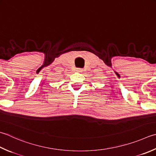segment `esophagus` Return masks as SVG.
Returning <instances> with one entry per match:
<instances>
[{
    "instance_id": "1",
    "label": "esophagus",
    "mask_w": 156,
    "mask_h": 156,
    "mask_svg": "<svg viewBox=\"0 0 156 156\" xmlns=\"http://www.w3.org/2000/svg\"><path fill=\"white\" fill-rule=\"evenodd\" d=\"M82 71H83V70H82V69H81V68H77V69H76V72H77L81 73V72H82Z\"/></svg>"
}]
</instances>
